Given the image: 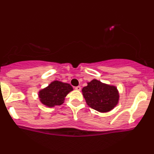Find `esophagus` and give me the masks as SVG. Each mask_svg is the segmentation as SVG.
<instances>
[{"mask_svg": "<svg viewBox=\"0 0 154 154\" xmlns=\"http://www.w3.org/2000/svg\"><path fill=\"white\" fill-rule=\"evenodd\" d=\"M75 90H77V91H80L81 87L80 86H77V87H75Z\"/></svg>", "mask_w": 154, "mask_h": 154, "instance_id": "1", "label": "esophagus"}]
</instances>
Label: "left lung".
<instances>
[{
	"mask_svg": "<svg viewBox=\"0 0 154 154\" xmlns=\"http://www.w3.org/2000/svg\"><path fill=\"white\" fill-rule=\"evenodd\" d=\"M82 95L90 107L100 112H107L117 104L119 93L114 86L93 79L82 88Z\"/></svg>",
	"mask_w": 154,
	"mask_h": 154,
	"instance_id": "1",
	"label": "left lung"
}]
</instances>
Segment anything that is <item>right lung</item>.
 Returning <instances> with one entry per match:
<instances>
[{
	"label": "right lung",
	"mask_w": 154,
	"mask_h": 154,
	"mask_svg": "<svg viewBox=\"0 0 154 154\" xmlns=\"http://www.w3.org/2000/svg\"><path fill=\"white\" fill-rule=\"evenodd\" d=\"M72 90L73 88L68 83L54 81L39 92V97L42 103L47 106H59L63 103L65 97Z\"/></svg>",
	"instance_id": "1"
}]
</instances>
